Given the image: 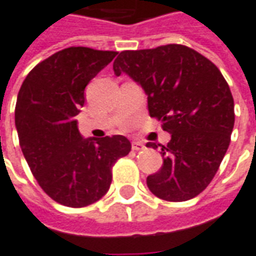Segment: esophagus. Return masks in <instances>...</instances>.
<instances>
[{
    "label": "esophagus",
    "mask_w": 256,
    "mask_h": 256,
    "mask_svg": "<svg viewBox=\"0 0 256 256\" xmlns=\"http://www.w3.org/2000/svg\"><path fill=\"white\" fill-rule=\"evenodd\" d=\"M144 144L141 142V141H133L132 142V148H133V151H141V150H144Z\"/></svg>",
    "instance_id": "obj_1"
}]
</instances>
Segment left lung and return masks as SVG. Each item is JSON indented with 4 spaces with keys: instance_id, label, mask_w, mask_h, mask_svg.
<instances>
[{
    "instance_id": "obj_1",
    "label": "left lung",
    "mask_w": 256,
    "mask_h": 256,
    "mask_svg": "<svg viewBox=\"0 0 256 256\" xmlns=\"http://www.w3.org/2000/svg\"><path fill=\"white\" fill-rule=\"evenodd\" d=\"M114 72L140 83L151 118L172 134L168 146H160V169L146 178L150 191L172 202L202 192L220 166L234 126V100L220 70L196 50L168 44L122 51Z\"/></svg>"
}]
</instances>
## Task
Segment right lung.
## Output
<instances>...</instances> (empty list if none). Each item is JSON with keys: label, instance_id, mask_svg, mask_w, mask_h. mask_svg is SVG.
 I'll list each match as a JSON object with an SVG mask.
<instances>
[{"label": "right lung", "instance_id": "obj_1", "mask_svg": "<svg viewBox=\"0 0 256 256\" xmlns=\"http://www.w3.org/2000/svg\"><path fill=\"white\" fill-rule=\"evenodd\" d=\"M116 51L69 47L41 60L18 94L19 144L40 187L60 205L83 208L110 190L112 166L132 144L124 136L83 138L74 116L84 88L116 56Z\"/></svg>", "mask_w": 256, "mask_h": 256}]
</instances>
